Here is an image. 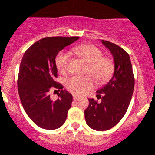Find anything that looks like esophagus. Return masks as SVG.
Listing matches in <instances>:
<instances>
[{
	"label": "esophagus",
	"mask_w": 155,
	"mask_h": 155,
	"mask_svg": "<svg viewBox=\"0 0 155 155\" xmlns=\"http://www.w3.org/2000/svg\"><path fill=\"white\" fill-rule=\"evenodd\" d=\"M73 99H74V101H78V100H79V97H78V96L74 95V96H73Z\"/></svg>",
	"instance_id": "esophagus-1"
}]
</instances>
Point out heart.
Instances as JSON below:
<instances>
[{
	"label": "heart",
	"mask_w": 155,
	"mask_h": 155,
	"mask_svg": "<svg viewBox=\"0 0 155 155\" xmlns=\"http://www.w3.org/2000/svg\"><path fill=\"white\" fill-rule=\"evenodd\" d=\"M78 56L89 63L87 74L85 76H74L65 81V87L68 91L74 95H84L94 86L95 79L97 82H104L111 76L114 69L112 61L103 57L101 49L90 44H84L73 49ZM70 55L65 51H60L55 58V64L58 71L65 74L68 68Z\"/></svg>",
	"instance_id": "obj_1"
}]
</instances>
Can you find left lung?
<instances>
[{
	"instance_id": "8db88e82",
	"label": "left lung",
	"mask_w": 155,
	"mask_h": 155,
	"mask_svg": "<svg viewBox=\"0 0 155 155\" xmlns=\"http://www.w3.org/2000/svg\"><path fill=\"white\" fill-rule=\"evenodd\" d=\"M101 42L111 51L114 70L109 81L96 91L101 102L89 98L84 111L87 124L97 131L111 129L122 120L132 98L135 84L129 54L117 44L104 40Z\"/></svg>"
}]
</instances>
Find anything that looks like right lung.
<instances>
[{
	"instance_id": "add662e5",
	"label": "right lung",
	"mask_w": 155,
	"mask_h": 155,
	"mask_svg": "<svg viewBox=\"0 0 155 155\" xmlns=\"http://www.w3.org/2000/svg\"><path fill=\"white\" fill-rule=\"evenodd\" d=\"M79 38L47 37L33 44L23 55L17 81L19 95L27 114L41 128H59L71 107L72 95L54 81L58 76L55 58L59 51ZM52 86L60 91L56 100L48 93Z\"/></svg>"
}]
</instances>
